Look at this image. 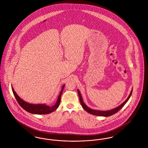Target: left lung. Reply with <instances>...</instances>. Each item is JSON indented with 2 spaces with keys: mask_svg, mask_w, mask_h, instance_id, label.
<instances>
[{
  "mask_svg": "<svg viewBox=\"0 0 148 148\" xmlns=\"http://www.w3.org/2000/svg\"><path fill=\"white\" fill-rule=\"evenodd\" d=\"M77 93H78V95L79 96V99H80V103L82 105V106L83 107L84 110H85L87 112L91 114H93V115H95V116H103V117H108V116H111L113 114H115L118 111H119L125 105V104L127 102V101L129 100V99H130V96L132 94V91H133V89H132L131 91H130V94L128 96V98L125 100V101L123 102L121 105H120L119 106H118V107L114 108H113L112 110H108V111H101V110H93V109H91L90 108V107L88 106H87L85 103L84 102V101L83 100V98H82V95L80 94V91L79 90V89L77 90Z\"/></svg>",
  "mask_w": 148,
  "mask_h": 148,
  "instance_id": "left-lung-1",
  "label": "left lung"
}]
</instances>
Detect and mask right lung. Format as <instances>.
Returning a JSON list of instances; mask_svg holds the SVG:
<instances>
[{
    "label": "right lung",
    "mask_w": 148,
    "mask_h": 148,
    "mask_svg": "<svg viewBox=\"0 0 148 148\" xmlns=\"http://www.w3.org/2000/svg\"><path fill=\"white\" fill-rule=\"evenodd\" d=\"M65 85H63L62 90L59 94V96L58 97V99L57 102H56L55 105L52 106H48L46 104H42V103H39V104H32L28 103L26 101L22 100L18 94L15 91L14 89L12 87V91L14 94V95L18 101V103L20 105V106L25 111H26L28 112L32 113V114H48L50 113L53 112L55 110H56L58 107H59V103L60 102V97L61 95L62 94L63 90L64 89Z\"/></svg>",
    "instance_id": "right-lung-1"
}]
</instances>
